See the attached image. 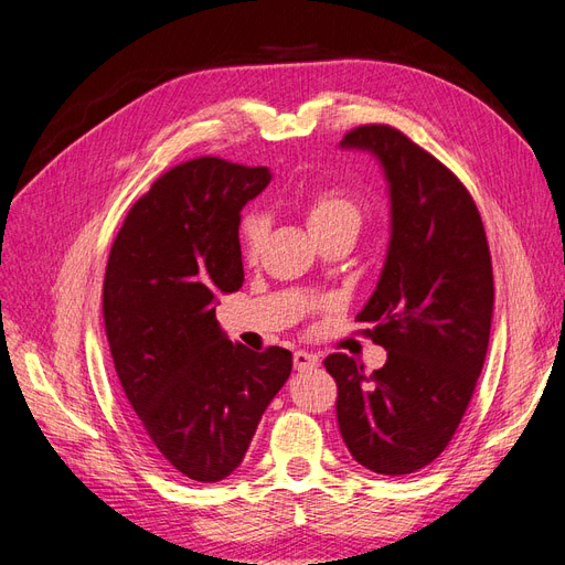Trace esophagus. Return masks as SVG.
Masks as SVG:
<instances>
[{"label":"esophagus","mask_w":565,"mask_h":565,"mask_svg":"<svg viewBox=\"0 0 565 565\" xmlns=\"http://www.w3.org/2000/svg\"><path fill=\"white\" fill-rule=\"evenodd\" d=\"M318 367V355L309 353V351H295V370L303 372V370H313Z\"/></svg>","instance_id":"obj_1"}]
</instances>
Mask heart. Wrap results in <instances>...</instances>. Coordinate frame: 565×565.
<instances>
[{
  "instance_id": "heart-1",
  "label": "heart",
  "mask_w": 565,
  "mask_h": 565,
  "mask_svg": "<svg viewBox=\"0 0 565 565\" xmlns=\"http://www.w3.org/2000/svg\"><path fill=\"white\" fill-rule=\"evenodd\" d=\"M297 207H301L306 226L313 235L334 228H358L361 226V207L355 200L334 185H316L303 195L295 198ZM266 231V221L262 214H249L243 221L241 237L247 256H256L262 247V237Z\"/></svg>"
}]
</instances>
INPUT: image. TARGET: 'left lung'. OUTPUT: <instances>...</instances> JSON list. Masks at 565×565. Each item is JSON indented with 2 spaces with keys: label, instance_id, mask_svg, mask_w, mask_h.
I'll return each mask as SVG.
<instances>
[{
  "label": "left lung",
  "instance_id": "left-lung-1",
  "mask_svg": "<svg viewBox=\"0 0 565 565\" xmlns=\"http://www.w3.org/2000/svg\"><path fill=\"white\" fill-rule=\"evenodd\" d=\"M380 162L391 237L377 287L358 313L386 363L372 374L347 353L324 358L351 457L384 476L413 473L446 450L483 370L492 264L467 188L398 129L365 125L339 143Z\"/></svg>",
  "mask_w": 565,
  "mask_h": 565
}]
</instances>
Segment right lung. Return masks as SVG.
I'll return each mask as SVG.
<instances>
[{"label":"right lung","instance_id":"1","mask_svg":"<svg viewBox=\"0 0 565 565\" xmlns=\"http://www.w3.org/2000/svg\"><path fill=\"white\" fill-rule=\"evenodd\" d=\"M268 167L198 158L169 169L134 204L106 268L104 322L143 446L198 483L231 476L292 353L231 341L218 295L245 282L241 212L270 183Z\"/></svg>","mask_w":565,"mask_h":565}]
</instances>
